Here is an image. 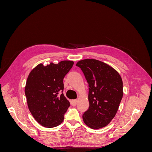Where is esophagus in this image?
I'll list each match as a JSON object with an SVG mask.
<instances>
[{"label": "esophagus", "mask_w": 152, "mask_h": 152, "mask_svg": "<svg viewBox=\"0 0 152 152\" xmlns=\"http://www.w3.org/2000/svg\"><path fill=\"white\" fill-rule=\"evenodd\" d=\"M71 103H72V104L73 106H75L77 103V99H73V100H72Z\"/></svg>", "instance_id": "34e87169"}]
</instances>
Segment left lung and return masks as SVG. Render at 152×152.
<instances>
[{
    "label": "left lung",
    "instance_id": "8db88e82",
    "mask_svg": "<svg viewBox=\"0 0 152 152\" xmlns=\"http://www.w3.org/2000/svg\"><path fill=\"white\" fill-rule=\"evenodd\" d=\"M89 84V107L82 115L86 125L98 129L115 116L123 96V82L114 68L102 61L86 59L78 61Z\"/></svg>",
    "mask_w": 152,
    "mask_h": 152
}]
</instances>
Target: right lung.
Returning a JSON list of instances; mask_svg holds the SVG:
<instances>
[{
    "instance_id": "1",
    "label": "right lung",
    "mask_w": 152,
    "mask_h": 152,
    "mask_svg": "<svg viewBox=\"0 0 152 152\" xmlns=\"http://www.w3.org/2000/svg\"><path fill=\"white\" fill-rule=\"evenodd\" d=\"M72 61L40 63L29 73L25 88L28 107L36 121L45 127L61 124L70 102L63 93V79L73 65Z\"/></svg>"
}]
</instances>
